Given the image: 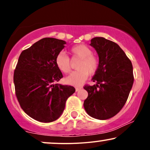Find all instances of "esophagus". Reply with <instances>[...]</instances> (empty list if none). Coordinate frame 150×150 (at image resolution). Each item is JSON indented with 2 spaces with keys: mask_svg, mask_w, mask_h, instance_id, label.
I'll return each mask as SVG.
<instances>
[{
  "mask_svg": "<svg viewBox=\"0 0 150 150\" xmlns=\"http://www.w3.org/2000/svg\"><path fill=\"white\" fill-rule=\"evenodd\" d=\"M82 87H75V91H76V92H77V91H79L80 89H82Z\"/></svg>",
  "mask_w": 150,
  "mask_h": 150,
  "instance_id": "esophagus-1",
  "label": "esophagus"
}]
</instances>
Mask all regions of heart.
I'll return each mask as SVG.
<instances>
[{
  "mask_svg": "<svg viewBox=\"0 0 150 150\" xmlns=\"http://www.w3.org/2000/svg\"><path fill=\"white\" fill-rule=\"evenodd\" d=\"M74 57L80 58L76 71L72 73L65 79L69 85L79 86L87 80L89 75L95 73L99 67V59L92 54V50L85 44L74 46L70 49ZM56 65L63 73H69L71 70L70 58L64 52H60L56 58Z\"/></svg>",
  "mask_w": 150,
  "mask_h": 150,
  "instance_id": "heart-1",
  "label": "heart"
}]
</instances>
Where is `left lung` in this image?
<instances>
[{"mask_svg":"<svg viewBox=\"0 0 150 150\" xmlns=\"http://www.w3.org/2000/svg\"><path fill=\"white\" fill-rule=\"evenodd\" d=\"M90 46L99 56V67L92 79L97 84L84 87L88 92L84 108L92 118L106 120L116 116L128 99L134 82L132 65L115 42L94 37Z\"/></svg>","mask_w":150,"mask_h":150,"instance_id":"8db88e82","label":"left lung"}]
</instances>
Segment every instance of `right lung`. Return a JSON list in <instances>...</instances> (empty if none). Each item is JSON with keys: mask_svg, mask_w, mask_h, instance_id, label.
Returning a JSON list of instances; mask_svg holds the SVG:
<instances>
[{"mask_svg": "<svg viewBox=\"0 0 150 150\" xmlns=\"http://www.w3.org/2000/svg\"><path fill=\"white\" fill-rule=\"evenodd\" d=\"M65 44L61 39L44 38L19 57L13 77L15 94L22 110L38 121L57 120L68 98L75 92L72 86L54 84L63 77L56 58Z\"/></svg>", "mask_w": 150, "mask_h": 150, "instance_id": "obj_1", "label": "right lung"}]
</instances>
